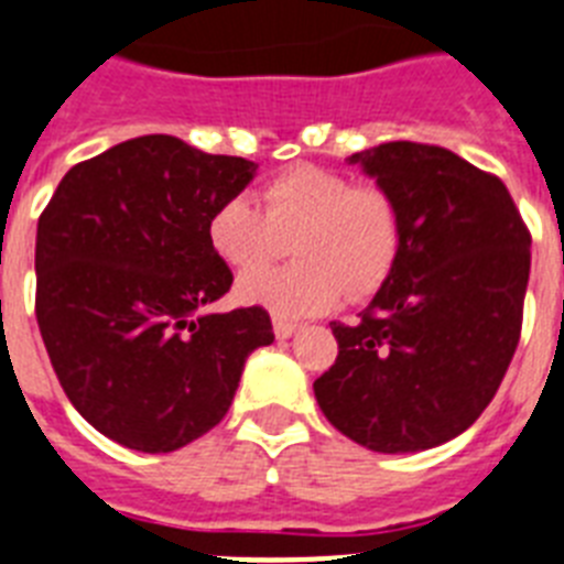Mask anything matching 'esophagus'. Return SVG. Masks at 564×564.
I'll use <instances>...</instances> for the list:
<instances>
[{
  "label": "esophagus",
  "mask_w": 564,
  "mask_h": 564,
  "mask_svg": "<svg viewBox=\"0 0 564 564\" xmlns=\"http://www.w3.org/2000/svg\"><path fill=\"white\" fill-rule=\"evenodd\" d=\"M300 330V325L291 319H282V316H273V334L279 336V339H288V336H293Z\"/></svg>",
  "instance_id": "1"
}]
</instances>
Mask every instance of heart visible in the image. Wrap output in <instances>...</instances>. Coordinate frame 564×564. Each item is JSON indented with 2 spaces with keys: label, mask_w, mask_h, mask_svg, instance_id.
I'll return each mask as SVG.
<instances>
[{
  "label": "heart",
  "mask_w": 564,
  "mask_h": 564,
  "mask_svg": "<svg viewBox=\"0 0 564 564\" xmlns=\"http://www.w3.org/2000/svg\"><path fill=\"white\" fill-rule=\"evenodd\" d=\"M402 208L382 185L300 162L262 185V210L245 196L210 210L208 242L230 271L248 273L239 300L282 319L325 314L348 293L362 302L391 279L402 253ZM294 245L285 272L253 274Z\"/></svg>",
  "instance_id": "heart-1"
}]
</instances>
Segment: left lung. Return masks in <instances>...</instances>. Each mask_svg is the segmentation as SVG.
Instances as JSON below:
<instances>
[{
	"label": "left lung",
	"instance_id": "8db88e82",
	"mask_svg": "<svg viewBox=\"0 0 564 564\" xmlns=\"http://www.w3.org/2000/svg\"><path fill=\"white\" fill-rule=\"evenodd\" d=\"M402 208V253L356 325L330 322L339 354L314 382L348 440L427 451L468 431L522 334L531 230L508 187L440 144L384 142L354 153Z\"/></svg>",
	"mask_w": 564,
	"mask_h": 564
}]
</instances>
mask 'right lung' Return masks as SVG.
Here are the masks:
<instances>
[{"label": "right lung", "instance_id": "add662e5", "mask_svg": "<svg viewBox=\"0 0 564 564\" xmlns=\"http://www.w3.org/2000/svg\"><path fill=\"white\" fill-rule=\"evenodd\" d=\"M257 165L151 133L62 176L36 228V322L65 397L99 433L171 454L219 425L250 350L271 345L259 305L210 314L234 273L210 210Z\"/></svg>", "mask_w": 564, "mask_h": 564}]
</instances>
